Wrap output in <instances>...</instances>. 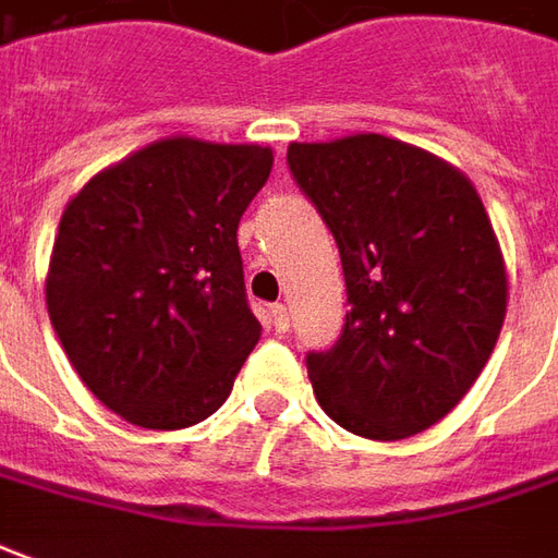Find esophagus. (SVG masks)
Here are the masks:
<instances>
[{
	"label": "esophagus",
	"instance_id": "34e87169",
	"mask_svg": "<svg viewBox=\"0 0 558 558\" xmlns=\"http://www.w3.org/2000/svg\"><path fill=\"white\" fill-rule=\"evenodd\" d=\"M268 327L275 329V332H287L290 329V311H287V305H271L268 308Z\"/></svg>",
	"mask_w": 558,
	"mask_h": 558
}]
</instances>
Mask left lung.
Instances as JSON below:
<instances>
[{"instance_id":"left-lung-1","label":"left lung","mask_w":558,"mask_h":558,"mask_svg":"<svg viewBox=\"0 0 558 558\" xmlns=\"http://www.w3.org/2000/svg\"><path fill=\"white\" fill-rule=\"evenodd\" d=\"M287 165L342 253V339L308 354L332 422L407 439L446 418L495 351L507 265L480 192L449 161L381 134L290 143Z\"/></svg>"}]
</instances>
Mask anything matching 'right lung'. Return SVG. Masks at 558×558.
I'll use <instances>...</instances> for the list:
<instances>
[{
	"mask_svg": "<svg viewBox=\"0 0 558 558\" xmlns=\"http://www.w3.org/2000/svg\"><path fill=\"white\" fill-rule=\"evenodd\" d=\"M271 165L259 143L165 136L66 204L45 302L72 369L124 422L180 430L226 403L263 336L238 222Z\"/></svg>",
	"mask_w": 558,
	"mask_h": 558,
	"instance_id": "1",
	"label": "right lung"
}]
</instances>
